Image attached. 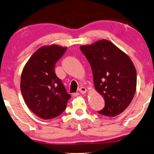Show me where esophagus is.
I'll return each instance as SVG.
<instances>
[{
	"label": "esophagus",
	"instance_id": "34e87169",
	"mask_svg": "<svg viewBox=\"0 0 154 154\" xmlns=\"http://www.w3.org/2000/svg\"><path fill=\"white\" fill-rule=\"evenodd\" d=\"M79 91L81 94H85L86 91H87V90H86V88L85 87H83V86H81V87L79 88Z\"/></svg>",
	"mask_w": 154,
	"mask_h": 154
}]
</instances>
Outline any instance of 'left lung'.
<instances>
[{
    "label": "left lung",
    "instance_id": "obj_1",
    "mask_svg": "<svg viewBox=\"0 0 154 154\" xmlns=\"http://www.w3.org/2000/svg\"><path fill=\"white\" fill-rule=\"evenodd\" d=\"M80 49L91 66L95 89L105 102L98 112L109 117L120 115L131 104L136 91V70L131 58L106 39L81 45Z\"/></svg>",
    "mask_w": 154,
    "mask_h": 154
}]
</instances>
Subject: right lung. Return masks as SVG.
I'll list each match as a JSON object with an SVG mask.
<instances>
[{
    "instance_id": "obj_1",
    "label": "right lung",
    "mask_w": 154,
    "mask_h": 154,
    "mask_svg": "<svg viewBox=\"0 0 154 154\" xmlns=\"http://www.w3.org/2000/svg\"><path fill=\"white\" fill-rule=\"evenodd\" d=\"M67 48L57 45L42 46L27 61L21 75V91L31 111L44 120L59 116L70 98L55 66Z\"/></svg>"
}]
</instances>
